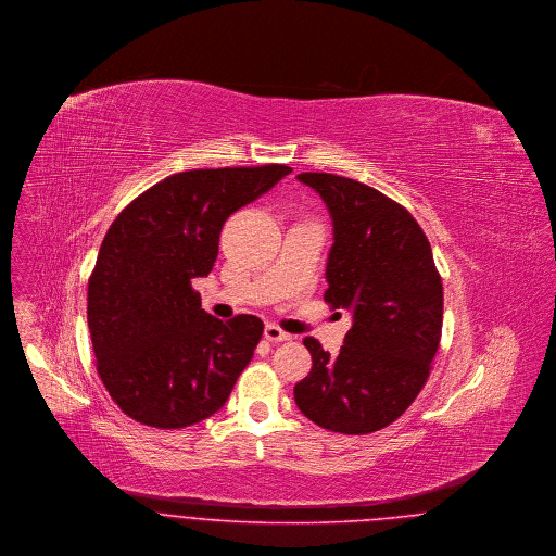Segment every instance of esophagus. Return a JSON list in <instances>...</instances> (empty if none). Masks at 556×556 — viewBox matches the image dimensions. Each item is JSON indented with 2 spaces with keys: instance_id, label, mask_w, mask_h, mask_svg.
Returning <instances> with one entry per match:
<instances>
[{
  "instance_id": "esophagus-1",
  "label": "esophagus",
  "mask_w": 556,
  "mask_h": 556,
  "mask_svg": "<svg viewBox=\"0 0 556 556\" xmlns=\"http://www.w3.org/2000/svg\"><path fill=\"white\" fill-rule=\"evenodd\" d=\"M264 338L268 342H288V340H292V333L283 331L281 327L275 326V324H268V326L264 327Z\"/></svg>"
}]
</instances>
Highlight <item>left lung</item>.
Returning <instances> with one entry per match:
<instances>
[{"label":"left lung","mask_w":556,"mask_h":556,"mask_svg":"<svg viewBox=\"0 0 556 556\" xmlns=\"http://www.w3.org/2000/svg\"><path fill=\"white\" fill-rule=\"evenodd\" d=\"M333 223L327 304L353 315L338 357L304 338L313 367L294 387L315 425L367 434L392 425L422 391L443 327V283L416 218L353 178L304 172Z\"/></svg>","instance_id":"8db88e82"}]
</instances>
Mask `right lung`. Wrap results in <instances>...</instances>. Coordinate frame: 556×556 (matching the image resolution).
<instances>
[{
    "label": "right lung",
    "instance_id": "1",
    "mask_svg": "<svg viewBox=\"0 0 556 556\" xmlns=\"http://www.w3.org/2000/svg\"><path fill=\"white\" fill-rule=\"evenodd\" d=\"M290 172H180L136 197L106 230L88 281V326L100 380L131 420L185 428L227 403L264 326L254 315L212 317L191 283L210 275L230 214Z\"/></svg>",
    "mask_w": 556,
    "mask_h": 556
}]
</instances>
